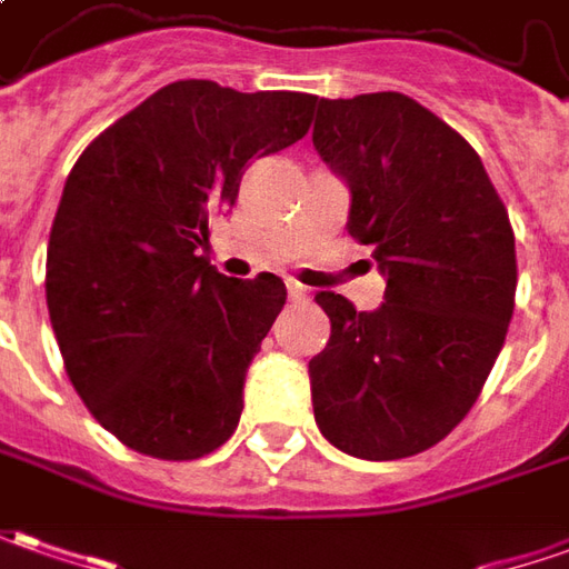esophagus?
<instances>
[{
	"instance_id": "34e87169",
	"label": "esophagus",
	"mask_w": 569,
	"mask_h": 569,
	"mask_svg": "<svg viewBox=\"0 0 569 569\" xmlns=\"http://www.w3.org/2000/svg\"><path fill=\"white\" fill-rule=\"evenodd\" d=\"M286 289H289V299L299 301V305H305V301H311V289H308V286L289 283V286H286Z\"/></svg>"
}]
</instances>
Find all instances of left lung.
Returning a JSON list of instances; mask_svg holds the SVG:
<instances>
[{
  "label": "left lung",
  "instance_id": "1",
  "mask_svg": "<svg viewBox=\"0 0 569 569\" xmlns=\"http://www.w3.org/2000/svg\"><path fill=\"white\" fill-rule=\"evenodd\" d=\"M315 149L351 189L349 236L386 277L377 311L315 301L330 342L311 358L320 432L396 461L442 442L486 386L517 292L508 208L473 146L401 92L315 99Z\"/></svg>",
  "mask_w": 569,
  "mask_h": 569
}]
</instances>
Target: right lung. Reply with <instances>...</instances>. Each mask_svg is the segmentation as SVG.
I'll list each match as a JSON object with an SVG mask.
<instances>
[{
    "instance_id": "right-lung-1",
    "label": "right lung",
    "mask_w": 569,
    "mask_h": 569,
    "mask_svg": "<svg viewBox=\"0 0 569 569\" xmlns=\"http://www.w3.org/2000/svg\"><path fill=\"white\" fill-rule=\"evenodd\" d=\"M308 92L177 80L92 139L58 202L46 305L68 380L114 439L196 461L233 436L242 386L286 286L211 268V220L252 158L311 127Z\"/></svg>"
}]
</instances>
